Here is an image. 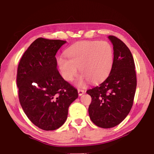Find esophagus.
<instances>
[{
  "label": "esophagus",
  "mask_w": 154,
  "mask_h": 154,
  "mask_svg": "<svg viewBox=\"0 0 154 154\" xmlns=\"http://www.w3.org/2000/svg\"><path fill=\"white\" fill-rule=\"evenodd\" d=\"M78 94H79V96H82L84 94V90L79 89L78 90Z\"/></svg>",
  "instance_id": "1"
}]
</instances>
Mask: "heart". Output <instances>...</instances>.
Here are the masks:
<instances>
[{
	"label": "heart",
	"mask_w": 154,
	"mask_h": 154,
	"mask_svg": "<svg viewBox=\"0 0 154 154\" xmlns=\"http://www.w3.org/2000/svg\"><path fill=\"white\" fill-rule=\"evenodd\" d=\"M69 59L62 55L58 59L61 73L65 79L71 81L76 76L79 69L83 79L90 82H98L109 74L113 63V50L106 41H84L71 46L66 50Z\"/></svg>",
	"instance_id": "b5f03b06"
}]
</instances>
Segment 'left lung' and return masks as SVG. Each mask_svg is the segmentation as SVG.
Returning <instances> with one entry per match:
<instances>
[{"instance_id": "left-lung-1", "label": "left lung", "mask_w": 154, "mask_h": 154, "mask_svg": "<svg viewBox=\"0 0 154 154\" xmlns=\"http://www.w3.org/2000/svg\"><path fill=\"white\" fill-rule=\"evenodd\" d=\"M108 38L113 45V63L109 76L87 94L92 97L88 112L91 120L103 128L117 126L128 115L133 105L137 76L129 48L116 36Z\"/></svg>"}]
</instances>
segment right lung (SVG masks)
<instances>
[{
  "label": "right lung",
  "instance_id": "1",
  "mask_svg": "<svg viewBox=\"0 0 154 154\" xmlns=\"http://www.w3.org/2000/svg\"><path fill=\"white\" fill-rule=\"evenodd\" d=\"M66 43L38 38L18 64L16 82L20 105L28 119L44 130L62 126L70 105L78 97L77 90L57 69L56 54Z\"/></svg>",
  "mask_w": 154,
  "mask_h": 154
}]
</instances>
